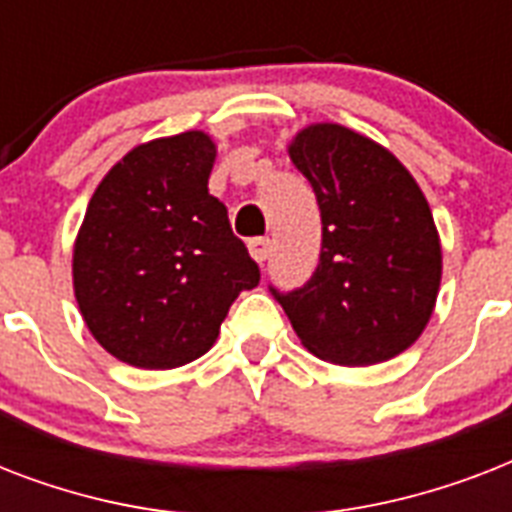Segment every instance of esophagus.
<instances>
[{
    "label": "esophagus",
    "instance_id": "34e87169",
    "mask_svg": "<svg viewBox=\"0 0 512 512\" xmlns=\"http://www.w3.org/2000/svg\"><path fill=\"white\" fill-rule=\"evenodd\" d=\"M273 252V241L268 236H255V239H249V255L255 257L257 263H265Z\"/></svg>",
    "mask_w": 512,
    "mask_h": 512
}]
</instances>
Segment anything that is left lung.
Instances as JSON below:
<instances>
[{
  "mask_svg": "<svg viewBox=\"0 0 512 512\" xmlns=\"http://www.w3.org/2000/svg\"><path fill=\"white\" fill-rule=\"evenodd\" d=\"M289 156L319 201L321 255L303 287H268L271 295L324 361L398 356L422 335L441 284V244L420 185L390 151L340 124L303 130Z\"/></svg>",
  "mask_w": 512,
  "mask_h": 512,
  "instance_id": "left-lung-1",
  "label": "left lung"
}]
</instances>
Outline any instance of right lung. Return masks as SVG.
<instances>
[{"label": "right lung", "mask_w": 512, "mask_h": 512, "mask_svg": "<svg viewBox=\"0 0 512 512\" xmlns=\"http://www.w3.org/2000/svg\"><path fill=\"white\" fill-rule=\"evenodd\" d=\"M215 143L183 132L132 148L92 193L74 247V292L119 361L175 369L204 356L260 268L207 188Z\"/></svg>", "instance_id": "add662e5"}]
</instances>
